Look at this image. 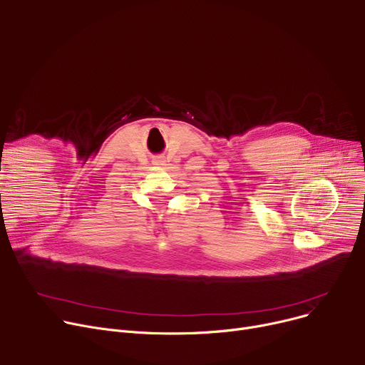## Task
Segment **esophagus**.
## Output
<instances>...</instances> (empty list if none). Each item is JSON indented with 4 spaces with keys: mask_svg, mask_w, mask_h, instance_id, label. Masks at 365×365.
I'll list each match as a JSON object with an SVG mask.
<instances>
[{
    "mask_svg": "<svg viewBox=\"0 0 365 365\" xmlns=\"http://www.w3.org/2000/svg\"><path fill=\"white\" fill-rule=\"evenodd\" d=\"M153 161H155V164H157V165H163L165 160H164V157H157V158L153 160Z\"/></svg>",
    "mask_w": 365,
    "mask_h": 365,
    "instance_id": "obj_1",
    "label": "esophagus"
}]
</instances>
